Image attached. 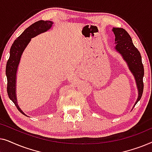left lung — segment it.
I'll list each match as a JSON object with an SVG mask.
<instances>
[{
    "label": "left lung",
    "instance_id": "1",
    "mask_svg": "<svg viewBox=\"0 0 152 152\" xmlns=\"http://www.w3.org/2000/svg\"><path fill=\"white\" fill-rule=\"evenodd\" d=\"M113 32L115 37V49L121 54L123 59L127 63L131 72L134 75L138 89V97L135 105L142 97L144 88L143 76L144 67L142 63V58L140 52L134 46L132 38L128 32L123 28H113Z\"/></svg>",
    "mask_w": 152,
    "mask_h": 152
}]
</instances>
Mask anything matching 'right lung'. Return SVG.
<instances>
[{"mask_svg": "<svg viewBox=\"0 0 152 152\" xmlns=\"http://www.w3.org/2000/svg\"><path fill=\"white\" fill-rule=\"evenodd\" d=\"M53 22L50 20H39L26 28L23 32L14 41L10 48V58L6 65V75L7 80V91L10 99L13 102L20 113L26 115L17 104L16 97V75L20 57L25 48L33 37L46 32L52 27Z\"/></svg>", "mask_w": 152, "mask_h": 152, "instance_id": "obj_1", "label": "right lung"}]
</instances>
